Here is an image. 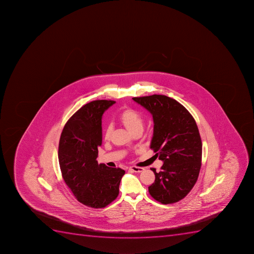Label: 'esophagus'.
I'll list each match as a JSON object with an SVG mask.
<instances>
[{"label":"esophagus","instance_id":"esophagus-1","mask_svg":"<svg viewBox=\"0 0 254 254\" xmlns=\"http://www.w3.org/2000/svg\"><path fill=\"white\" fill-rule=\"evenodd\" d=\"M145 169L142 167H138V166H131L129 167V171H132V172L140 173L144 171Z\"/></svg>","mask_w":254,"mask_h":254}]
</instances>
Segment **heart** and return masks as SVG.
Here are the masks:
<instances>
[{"label": "heart", "instance_id": "heart-1", "mask_svg": "<svg viewBox=\"0 0 254 254\" xmlns=\"http://www.w3.org/2000/svg\"><path fill=\"white\" fill-rule=\"evenodd\" d=\"M118 122L124 126L131 133H134L138 130H142L144 121L137 112L131 109H126L120 113ZM113 132V127L107 126L104 132V139L108 141L110 139Z\"/></svg>", "mask_w": 254, "mask_h": 254}]
</instances>
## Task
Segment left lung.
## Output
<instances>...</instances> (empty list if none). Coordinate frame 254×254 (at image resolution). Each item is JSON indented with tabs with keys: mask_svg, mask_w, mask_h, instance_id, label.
Masks as SVG:
<instances>
[{
	"mask_svg": "<svg viewBox=\"0 0 254 254\" xmlns=\"http://www.w3.org/2000/svg\"><path fill=\"white\" fill-rule=\"evenodd\" d=\"M132 100L153 116L150 148L163 162L159 172L151 168L155 181L149 187V194L163 204L181 200L194 187L200 171L202 141L196 122L184 105L164 95Z\"/></svg>",
	"mask_w": 254,
	"mask_h": 254,
	"instance_id": "left-lung-1",
	"label": "left lung"
}]
</instances>
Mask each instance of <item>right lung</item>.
Instances as JSON below:
<instances>
[{"instance_id":"add662e5","label":"right lung","mask_w":254,"mask_h":254,"mask_svg":"<svg viewBox=\"0 0 254 254\" xmlns=\"http://www.w3.org/2000/svg\"><path fill=\"white\" fill-rule=\"evenodd\" d=\"M113 100H94L73 114L63 129L59 162L63 179L77 200L92 208H102L115 200L126 171L99 165L102 144L101 119Z\"/></svg>"}]
</instances>
